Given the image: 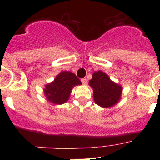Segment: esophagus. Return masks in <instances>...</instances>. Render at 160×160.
I'll list each match as a JSON object with an SVG mask.
<instances>
[{
  "label": "esophagus",
  "mask_w": 160,
  "mask_h": 160,
  "mask_svg": "<svg viewBox=\"0 0 160 160\" xmlns=\"http://www.w3.org/2000/svg\"><path fill=\"white\" fill-rule=\"evenodd\" d=\"M81 82L83 85H86L87 83H88V80H87V79L83 78V79H81Z\"/></svg>",
  "instance_id": "34e87169"
}]
</instances>
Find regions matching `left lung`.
Instances as JSON below:
<instances>
[{
    "instance_id": "8db88e82",
    "label": "left lung",
    "mask_w": 160,
    "mask_h": 160,
    "mask_svg": "<svg viewBox=\"0 0 160 160\" xmlns=\"http://www.w3.org/2000/svg\"><path fill=\"white\" fill-rule=\"evenodd\" d=\"M89 85L93 88L95 103L101 107L111 108L120 100L122 86L111 81L108 76L102 71L93 72Z\"/></svg>"
}]
</instances>
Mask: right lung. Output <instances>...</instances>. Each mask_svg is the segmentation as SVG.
Instances as JSON below:
<instances>
[{
    "label": "right lung",
    "mask_w": 160,
    "mask_h": 160,
    "mask_svg": "<svg viewBox=\"0 0 160 160\" xmlns=\"http://www.w3.org/2000/svg\"><path fill=\"white\" fill-rule=\"evenodd\" d=\"M82 84L77 76L70 71H62L56 76L54 81L46 85L45 96L54 104H62L69 100L72 88Z\"/></svg>",
    "instance_id": "add662e5"
}]
</instances>
